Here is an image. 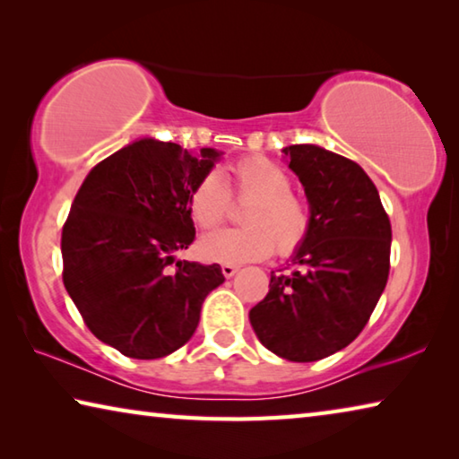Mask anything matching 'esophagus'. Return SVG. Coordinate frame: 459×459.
Returning a JSON list of instances; mask_svg holds the SVG:
<instances>
[{
    "label": "esophagus",
    "instance_id": "obj_1",
    "mask_svg": "<svg viewBox=\"0 0 459 459\" xmlns=\"http://www.w3.org/2000/svg\"><path fill=\"white\" fill-rule=\"evenodd\" d=\"M238 271V267L237 265H230V263H224L222 265V275L224 277H232Z\"/></svg>",
    "mask_w": 459,
    "mask_h": 459
}]
</instances>
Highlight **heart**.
<instances>
[{"mask_svg":"<svg viewBox=\"0 0 459 459\" xmlns=\"http://www.w3.org/2000/svg\"><path fill=\"white\" fill-rule=\"evenodd\" d=\"M230 198L247 202L240 222L245 227L221 230L200 238L198 253L206 261L247 263L267 259L275 251L290 257L312 230L307 202L291 192L285 169L263 155H247L229 168L227 180L206 174L188 194L192 222L202 230L221 227L230 212Z\"/></svg>","mask_w":459,"mask_h":459,"instance_id":"obj_1","label":"heart"}]
</instances>
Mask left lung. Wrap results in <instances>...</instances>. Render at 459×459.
<instances>
[{
	"mask_svg": "<svg viewBox=\"0 0 459 459\" xmlns=\"http://www.w3.org/2000/svg\"><path fill=\"white\" fill-rule=\"evenodd\" d=\"M283 153L304 184L312 230L293 273H271L248 320L267 351L314 362L351 344L375 312L391 269V221L356 161L309 143Z\"/></svg>",
	"mask_w": 459,
	"mask_h": 459,
	"instance_id": "obj_1",
	"label": "left lung"
}]
</instances>
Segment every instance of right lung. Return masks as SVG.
I'll return each mask as SVG.
<instances>
[{"label": "right lung", "instance_id": "add662e5", "mask_svg": "<svg viewBox=\"0 0 459 459\" xmlns=\"http://www.w3.org/2000/svg\"><path fill=\"white\" fill-rule=\"evenodd\" d=\"M219 155L142 139L99 161L76 192L62 227V281L87 328L129 359L184 346L224 281L216 263L174 259L196 237L188 194Z\"/></svg>", "mask_w": 459, "mask_h": 459}]
</instances>
